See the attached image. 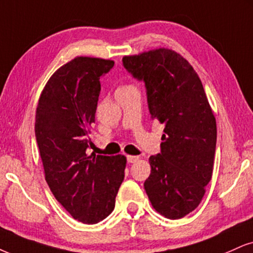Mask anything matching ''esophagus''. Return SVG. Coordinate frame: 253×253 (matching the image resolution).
<instances>
[{
    "label": "esophagus",
    "mask_w": 253,
    "mask_h": 253,
    "mask_svg": "<svg viewBox=\"0 0 253 253\" xmlns=\"http://www.w3.org/2000/svg\"><path fill=\"white\" fill-rule=\"evenodd\" d=\"M126 160H127V163H136V162L139 160V157H138V156L127 155L126 156Z\"/></svg>",
    "instance_id": "esophagus-1"
}]
</instances>
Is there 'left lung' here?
Returning <instances> with one entry per match:
<instances>
[{"instance_id":"obj_1","label":"left lung","mask_w":253,"mask_h":253,"mask_svg":"<svg viewBox=\"0 0 253 253\" xmlns=\"http://www.w3.org/2000/svg\"><path fill=\"white\" fill-rule=\"evenodd\" d=\"M123 65L144 81L151 117L164 124L145 192L158 213L179 219L198 207L212 177L216 118L197 73L178 52L154 49L124 56Z\"/></svg>"}]
</instances>
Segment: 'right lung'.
I'll return each mask as SVG.
<instances>
[{
  "mask_svg": "<svg viewBox=\"0 0 253 253\" xmlns=\"http://www.w3.org/2000/svg\"><path fill=\"white\" fill-rule=\"evenodd\" d=\"M114 61L77 56L52 74L36 109L35 135L45 180L71 217L96 224L115 208L123 155H86L101 83Z\"/></svg>",
  "mask_w": 253,
  "mask_h": 253,
  "instance_id": "obj_1",
  "label": "right lung"
}]
</instances>
